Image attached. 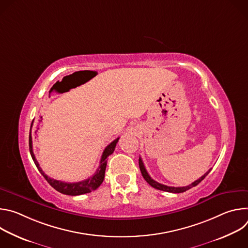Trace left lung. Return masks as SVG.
Here are the masks:
<instances>
[{"mask_svg": "<svg viewBox=\"0 0 248 248\" xmlns=\"http://www.w3.org/2000/svg\"><path fill=\"white\" fill-rule=\"evenodd\" d=\"M139 168H140V171H141V173H142V176L144 178V180H145L152 187H154V188H156V189H159V190H163V191H167V192H172V193H182V192H185V191L190 189V188L193 187V186H196L199 183H201V182L206 178L207 174H208V173L211 171V170H212V169H210L207 172H205V173L201 176L200 179H198L197 181H195L194 183H192V184L189 185V186L174 187V186H168L159 184V183H157L156 181H154V180L151 178V176L149 175V173L147 172V170H146V169H145V166H144V164H143V161H142V159H141V158H139Z\"/></svg>", "mask_w": 248, "mask_h": 248, "instance_id": "8db88e82", "label": "left lung"}]
</instances>
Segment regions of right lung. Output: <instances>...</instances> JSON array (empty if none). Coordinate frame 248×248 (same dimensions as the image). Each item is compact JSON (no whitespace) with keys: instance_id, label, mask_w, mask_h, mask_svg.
<instances>
[{"instance_id":"obj_1","label":"right lung","mask_w":248,"mask_h":248,"mask_svg":"<svg viewBox=\"0 0 248 248\" xmlns=\"http://www.w3.org/2000/svg\"><path fill=\"white\" fill-rule=\"evenodd\" d=\"M33 122H34V120L31 123L30 132H29V151H30V155H31L35 165H36L37 169L39 170L41 174L44 176L45 180L49 183V185L52 187H54L57 191L62 193V194L73 195V196L89 193V192L97 189L101 186V184L103 183L104 178H105V170H106V166H107V158L111 154H113L120 137L115 139L113 142H111L107 147L105 148V150H104V152L102 154L101 160H100V166H99V168L97 169V170L95 171V173L92 176H90V178H88V179H86L84 181L78 182V183H63V182H61V181H57V180L51 179L50 176H48L43 171V170L40 168L36 158H35L34 153H33V148H32V125H33ZM36 131H35V132H36Z\"/></svg>"}]
</instances>
